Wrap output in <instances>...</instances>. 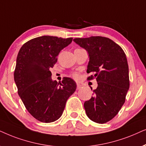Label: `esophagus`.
Listing matches in <instances>:
<instances>
[{
    "mask_svg": "<svg viewBox=\"0 0 146 146\" xmlns=\"http://www.w3.org/2000/svg\"><path fill=\"white\" fill-rule=\"evenodd\" d=\"M83 85H81V84H79V83H77V89H81V88H83Z\"/></svg>",
    "mask_w": 146,
    "mask_h": 146,
    "instance_id": "obj_1",
    "label": "esophagus"
}]
</instances>
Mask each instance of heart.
<instances>
[{"label": "heart", "instance_id": "obj_1", "mask_svg": "<svg viewBox=\"0 0 146 146\" xmlns=\"http://www.w3.org/2000/svg\"><path fill=\"white\" fill-rule=\"evenodd\" d=\"M73 77H74L75 79H79V75L78 73H73Z\"/></svg>", "mask_w": 146, "mask_h": 146}]
</instances>
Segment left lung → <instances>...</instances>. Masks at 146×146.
<instances>
[{
  "label": "left lung",
  "instance_id": "obj_1",
  "mask_svg": "<svg viewBox=\"0 0 146 146\" xmlns=\"http://www.w3.org/2000/svg\"><path fill=\"white\" fill-rule=\"evenodd\" d=\"M73 40L88 52L87 73L94 75L87 79L96 78L98 85L91 98L84 103L87 115L96 123H107L121 110L129 87L125 54L121 46L104 36L76 38Z\"/></svg>",
  "mask_w": 146,
  "mask_h": 146
}]
</instances>
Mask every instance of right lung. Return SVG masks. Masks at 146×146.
I'll return each mask as SVG.
<instances>
[{"mask_svg":"<svg viewBox=\"0 0 146 146\" xmlns=\"http://www.w3.org/2000/svg\"><path fill=\"white\" fill-rule=\"evenodd\" d=\"M72 40L39 36L25 42L17 55L14 79L19 96L31 115L43 123L59 119L68 98L76 90L73 79L66 77L57 83L52 80L50 71L60 51Z\"/></svg>","mask_w":146,"mask_h":146,"instance_id":"obj_1","label":"right lung"}]
</instances>
